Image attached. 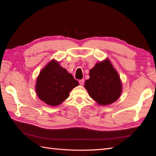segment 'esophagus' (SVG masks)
Segmentation results:
<instances>
[{
  "label": "esophagus",
  "mask_w": 156,
  "mask_h": 156,
  "mask_svg": "<svg viewBox=\"0 0 156 156\" xmlns=\"http://www.w3.org/2000/svg\"><path fill=\"white\" fill-rule=\"evenodd\" d=\"M84 81H84V79H81V80H79V83L81 85H83Z\"/></svg>",
  "instance_id": "34e87169"
}]
</instances>
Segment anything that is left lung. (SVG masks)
<instances>
[{
    "label": "left lung",
    "instance_id": "1",
    "mask_svg": "<svg viewBox=\"0 0 156 156\" xmlns=\"http://www.w3.org/2000/svg\"><path fill=\"white\" fill-rule=\"evenodd\" d=\"M89 76L84 87L90 97L100 106L113 104L120 97L122 83L108 58L96 63L90 70Z\"/></svg>",
    "mask_w": 156,
    "mask_h": 156
}]
</instances>
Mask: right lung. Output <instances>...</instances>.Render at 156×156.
Masks as SVG:
<instances>
[{
  "label": "right lung",
  "instance_id": "right-lung-1",
  "mask_svg": "<svg viewBox=\"0 0 156 156\" xmlns=\"http://www.w3.org/2000/svg\"><path fill=\"white\" fill-rule=\"evenodd\" d=\"M79 85L73 75L52 60L40 71L35 84L38 97L50 106L60 105L69 97L70 91Z\"/></svg>",
  "mask_w": 156,
  "mask_h": 156
}]
</instances>
